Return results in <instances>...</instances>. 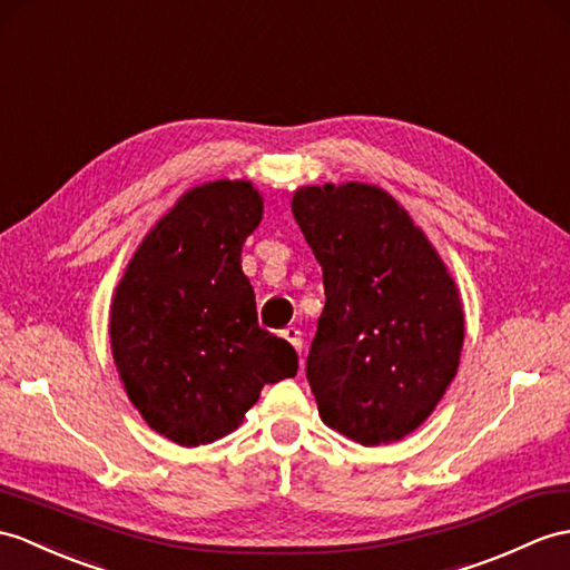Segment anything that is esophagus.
Masks as SVG:
<instances>
[{
    "label": "esophagus",
    "instance_id": "1",
    "mask_svg": "<svg viewBox=\"0 0 570 570\" xmlns=\"http://www.w3.org/2000/svg\"><path fill=\"white\" fill-rule=\"evenodd\" d=\"M284 337L291 342V345H294V350H296V352H301V350H303V335H301V330H298L296 325L286 327V330H284Z\"/></svg>",
    "mask_w": 570,
    "mask_h": 570
}]
</instances>
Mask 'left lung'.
I'll return each instance as SVG.
<instances>
[{"label":"left lung","instance_id":"8db88e82","mask_svg":"<svg viewBox=\"0 0 570 570\" xmlns=\"http://www.w3.org/2000/svg\"><path fill=\"white\" fill-rule=\"evenodd\" d=\"M323 267L306 376L325 425L364 446L420 428L459 368L464 311L454 279L407 210L372 184L294 194Z\"/></svg>","mask_w":570,"mask_h":570}]
</instances>
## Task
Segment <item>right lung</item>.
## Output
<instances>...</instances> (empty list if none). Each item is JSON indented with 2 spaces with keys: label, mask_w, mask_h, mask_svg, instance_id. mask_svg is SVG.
Here are the masks:
<instances>
[{
  "label": "right lung",
  "mask_w": 570,
  "mask_h": 570,
  "mask_svg": "<svg viewBox=\"0 0 570 570\" xmlns=\"http://www.w3.org/2000/svg\"><path fill=\"white\" fill-rule=\"evenodd\" d=\"M262 220L249 181L184 194L145 235L111 306V350L145 422L181 446L235 432L264 383L296 376L298 354L257 323L243 245Z\"/></svg>",
  "instance_id": "obj_1"
}]
</instances>
